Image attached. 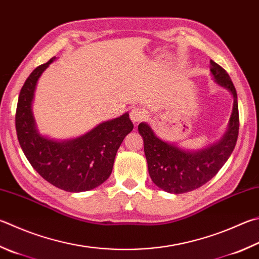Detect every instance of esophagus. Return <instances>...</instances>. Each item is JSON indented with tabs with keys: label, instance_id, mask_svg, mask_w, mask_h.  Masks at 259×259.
Wrapping results in <instances>:
<instances>
[{
	"label": "esophagus",
	"instance_id": "34e87169",
	"mask_svg": "<svg viewBox=\"0 0 259 259\" xmlns=\"http://www.w3.org/2000/svg\"><path fill=\"white\" fill-rule=\"evenodd\" d=\"M147 116V112H146L142 107H136V109L131 110L130 112V119L134 123H138V122L143 121Z\"/></svg>",
	"mask_w": 259,
	"mask_h": 259
}]
</instances>
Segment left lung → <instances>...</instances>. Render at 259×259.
Returning a JSON list of instances; mask_svg holds the SVG:
<instances>
[{
	"label": "left lung",
	"instance_id": "obj_1",
	"mask_svg": "<svg viewBox=\"0 0 259 259\" xmlns=\"http://www.w3.org/2000/svg\"><path fill=\"white\" fill-rule=\"evenodd\" d=\"M210 74L215 83L227 89L233 97L227 131L218 142L198 150H188L157 137L146 122L138 125L149 177L159 189L170 194H185L208 182L228 161L236 146L239 134L236 88L228 72L213 60H210Z\"/></svg>",
	"mask_w": 259,
	"mask_h": 259
}]
</instances>
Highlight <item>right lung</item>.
I'll return each instance as SVG.
<instances>
[{"label": "right lung", "mask_w": 259, "mask_h": 259, "mask_svg": "<svg viewBox=\"0 0 259 259\" xmlns=\"http://www.w3.org/2000/svg\"><path fill=\"white\" fill-rule=\"evenodd\" d=\"M56 58L37 67L19 94L16 130L23 154L38 175L51 185L69 192L92 190L112 173L117 149L134 129L129 113L97 124L82 136L58 140L39 133L32 102L39 77Z\"/></svg>", "instance_id": "1"}]
</instances>
